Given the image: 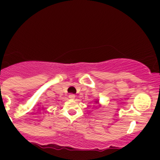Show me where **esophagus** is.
<instances>
[{
    "label": "esophagus",
    "instance_id": "obj_1",
    "mask_svg": "<svg viewBox=\"0 0 160 160\" xmlns=\"http://www.w3.org/2000/svg\"><path fill=\"white\" fill-rule=\"evenodd\" d=\"M76 98L75 94H73V93H70V95H69V98H70V99H74V98Z\"/></svg>",
    "mask_w": 160,
    "mask_h": 160
}]
</instances>
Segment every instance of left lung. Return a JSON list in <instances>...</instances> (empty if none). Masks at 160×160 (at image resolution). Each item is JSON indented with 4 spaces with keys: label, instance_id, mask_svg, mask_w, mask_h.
Returning a JSON list of instances; mask_svg holds the SVG:
<instances>
[{
    "label": "left lung",
    "instance_id": "8db88e82",
    "mask_svg": "<svg viewBox=\"0 0 160 160\" xmlns=\"http://www.w3.org/2000/svg\"><path fill=\"white\" fill-rule=\"evenodd\" d=\"M96 102H97V103H98V101H96Z\"/></svg>",
    "mask_w": 160,
    "mask_h": 160
}]
</instances>
